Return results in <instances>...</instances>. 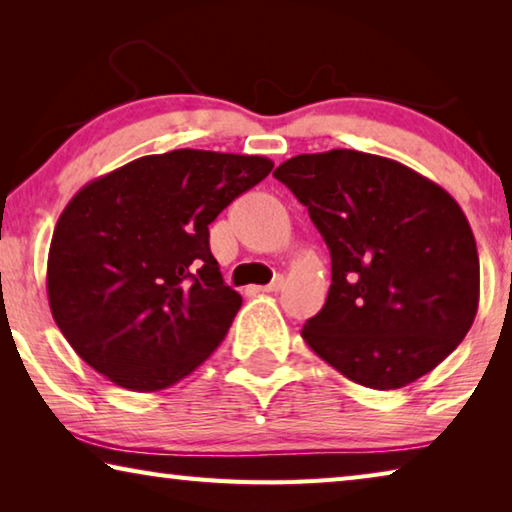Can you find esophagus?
I'll list each match as a JSON object with an SVG mask.
<instances>
[{
	"mask_svg": "<svg viewBox=\"0 0 512 512\" xmlns=\"http://www.w3.org/2000/svg\"><path fill=\"white\" fill-rule=\"evenodd\" d=\"M284 277L282 275H277L275 280L271 282V284H266V287H255V291H262V293H275V291H282L284 289Z\"/></svg>",
	"mask_w": 512,
	"mask_h": 512,
	"instance_id": "obj_1",
	"label": "esophagus"
}]
</instances>
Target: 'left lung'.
<instances>
[{
	"mask_svg": "<svg viewBox=\"0 0 512 512\" xmlns=\"http://www.w3.org/2000/svg\"><path fill=\"white\" fill-rule=\"evenodd\" d=\"M332 255L325 307L302 327L354 384L393 391L456 350L479 309V253L452 196L402 162L332 149L273 171Z\"/></svg>",
	"mask_w": 512,
	"mask_h": 512,
	"instance_id": "8db88e82",
	"label": "left lung"
}]
</instances>
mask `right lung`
Segmentation results:
<instances>
[{"label": "right lung", "mask_w": 512, "mask_h": 512, "mask_svg": "<svg viewBox=\"0 0 512 512\" xmlns=\"http://www.w3.org/2000/svg\"><path fill=\"white\" fill-rule=\"evenodd\" d=\"M271 169L262 155L176 149L79 189L47 259L51 316L74 352L135 393L201 366L241 307L207 225Z\"/></svg>", "instance_id": "add662e5"}]
</instances>
